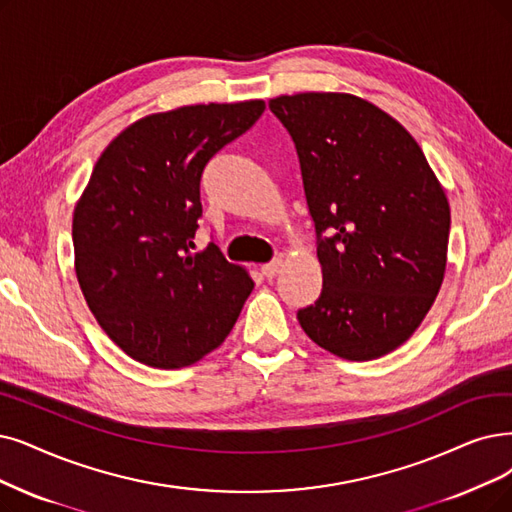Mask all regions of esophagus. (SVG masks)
<instances>
[{
	"instance_id": "1",
	"label": "esophagus",
	"mask_w": 512,
	"mask_h": 512,
	"mask_svg": "<svg viewBox=\"0 0 512 512\" xmlns=\"http://www.w3.org/2000/svg\"><path fill=\"white\" fill-rule=\"evenodd\" d=\"M279 269H281V260L277 258V260H271V262H267V264H262L260 273H262L264 277H267V279H273V277H277Z\"/></svg>"
}]
</instances>
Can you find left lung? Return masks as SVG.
<instances>
[{"instance_id":"1","label":"left lung","mask_w":512,"mask_h":512,"mask_svg":"<svg viewBox=\"0 0 512 512\" xmlns=\"http://www.w3.org/2000/svg\"><path fill=\"white\" fill-rule=\"evenodd\" d=\"M315 222L323 288L298 321L349 361L395 351L431 309L447 262L449 203L399 121L353 94L277 96Z\"/></svg>"}]
</instances>
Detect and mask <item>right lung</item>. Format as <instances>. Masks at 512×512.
<instances>
[{"label": "right lung", "mask_w": 512, "mask_h": 512, "mask_svg": "<svg viewBox=\"0 0 512 512\" xmlns=\"http://www.w3.org/2000/svg\"><path fill=\"white\" fill-rule=\"evenodd\" d=\"M262 100L138 119L102 151L73 214L79 288L132 359L176 370L233 330L254 281L210 243L193 252L208 161L248 132Z\"/></svg>", "instance_id": "1"}]
</instances>
